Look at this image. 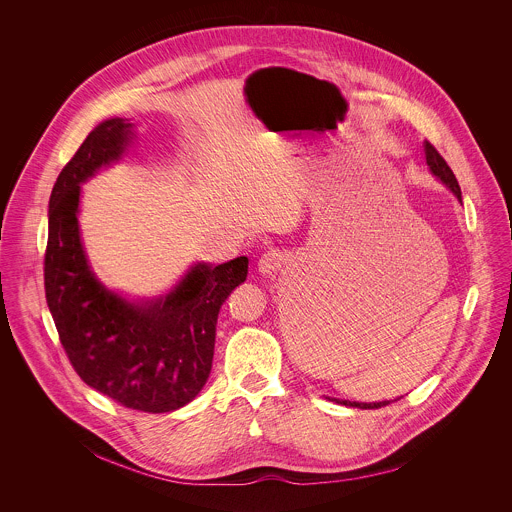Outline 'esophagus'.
Masks as SVG:
<instances>
[{"label": "esophagus", "mask_w": 512, "mask_h": 512, "mask_svg": "<svg viewBox=\"0 0 512 512\" xmlns=\"http://www.w3.org/2000/svg\"><path fill=\"white\" fill-rule=\"evenodd\" d=\"M284 264V254L280 250H270L266 254H262V258L258 260V272L268 276V274H274L282 268Z\"/></svg>", "instance_id": "34e87169"}]
</instances>
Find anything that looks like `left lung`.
<instances>
[{
  "label": "left lung",
  "mask_w": 512,
  "mask_h": 512,
  "mask_svg": "<svg viewBox=\"0 0 512 512\" xmlns=\"http://www.w3.org/2000/svg\"><path fill=\"white\" fill-rule=\"evenodd\" d=\"M424 151H426V163L430 165L432 173L441 179L445 183V187L461 201V189H459V183L451 171V167L445 163V159L439 155L438 149L432 146L428 140L424 142ZM337 404H345V406H351V408H361V410H376V408H382V406H388L390 400H384V402H351V400H337Z\"/></svg>",
  "instance_id": "1"
}]
</instances>
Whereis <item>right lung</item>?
I'll list each match as a JSON object with an SVG mask.
<instances>
[{
  "mask_svg": "<svg viewBox=\"0 0 512 512\" xmlns=\"http://www.w3.org/2000/svg\"><path fill=\"white\" fill-rule=\"evenodd\" d=\"M132 124L96 126L63 167L49 201L45 295L76 374L118 404L163 414L189 404L205 386L215 355L220 305L246 280L248 258L195 264L155 301H128L92 274L78 232L80 183L118 161Z\"/></svg>",
  "mask_w": 512,
  "mask_h": 512,
  "instance_id": "1",
  "label": "right lung"
}]
</instances>
